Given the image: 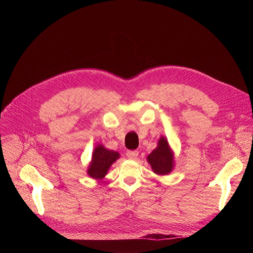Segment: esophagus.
<instances>
[{"mask_svg":"<svg viewBox=\"0 0 253 253\" xmlns=\"http://www.w3.org/2000/svg\"><path fill=\"white\" fill-rule=\"evenodd\" d=\"M126 156L129 159H136V157L138 156V151H127Z\"/></svg>","mask_w":253,"mask_h":253,"instance_id":"34e87169","label":"esophagus"}]
</instances>
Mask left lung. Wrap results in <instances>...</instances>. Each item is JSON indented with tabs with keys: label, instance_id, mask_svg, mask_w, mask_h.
<instances>
[{
	"label": "left lung",
	"instance_id": "8db88e82",
	"mask_svg": "<svg viewBox=\"0 0 253 253\" xmlns=\"http://www.w3.org/2000/svg\"><path fill=\"white\" fill-rule=\"evenodd\" d=\"M147 160L157 175H168L172 172L175 165L174 152L165 136H160L157 147L148 155Z\"/></svg>",
	"mask_w": 253,
	"mask_h": 253
}]
</instances>
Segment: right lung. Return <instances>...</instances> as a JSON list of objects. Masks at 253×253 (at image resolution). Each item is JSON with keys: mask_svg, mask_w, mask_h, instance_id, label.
<instances>
[{"mask_svg": "<svg viewBox=\"0 0 253 253\" xmlns=\"http://www.w3.org/2000/svg\"><path fill=\"white\" fill-rule=\"evenodd\" d=\"M120 157V154L116 151L106 149L103 144H97L91 159L88 164L86 173L90 178L100 180L108 174L111 166Z\"/></svg>", "mask_w": 253, "mask_h": 253, "instance_id": "add662e5", "label": "right lung"}]
</instances>
